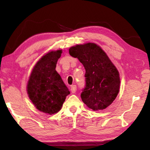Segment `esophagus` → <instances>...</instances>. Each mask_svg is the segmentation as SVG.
Segmentation results:
<instances>
[{"mask_svg": "<svg viewBox=\"0 0 150 150\" xmlns=\"http://www.w3.org/2000/svg\"><path fill=\"white\" fill-rule=\"evenodd\" d=\"M76 90H77V86H76V85L71 86V91L72 92V93H75Z\"/></svg>", "mask_w": 150, "mask_h": 150, "instance_id": "obj_1", "label": "esophagus"}]
</instances>
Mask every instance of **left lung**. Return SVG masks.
Instances as JSON below:
<instances>
[{
  "mask_svg": "<svg viewBox=\"0 0 150 150\" xmlns=\"http://www.w3.org/2000/svg\"><path fill=\"white\" fill-rule=\"evenodd\" d=\"M69 53L77 58L86 69V84L81 95L83 103L94 111L109 106L119 92L120 77L106 53L91 42L72 46Z\"/></svg>",
  "mask_w": 150,
  "mask_h": 150,
  "instance_id": "1",
  "label": "left lung"
}]
</instances>
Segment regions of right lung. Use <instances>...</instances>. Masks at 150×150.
I'll return each mask as SVG.
<instances>
[{
	"mask_svg": "<svg viewBox=\"0 0 150 150\" xmlns=\"http://www.w3.org/2000/svg\"><path fill=\"white\" fill-rule=\"evenodd\" d=\"M61 50L46 53L31 71L27 85L28 96L37 110L50 115L61 109L70 92L55 70Z\"/></svg>",
	"mask_w": 150,
	"mask_h": 150,
	"instance_id": "obj_1",
	"label": "right lung"
}]
</instances>
